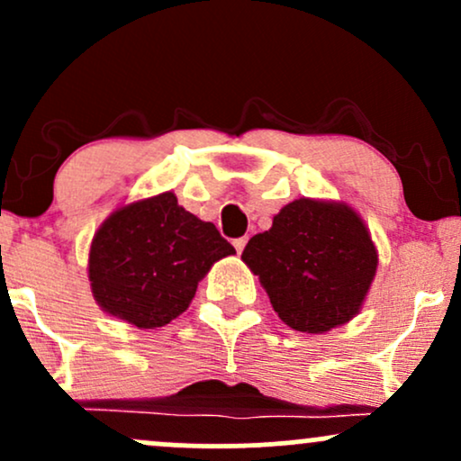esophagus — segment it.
<instances>
[{"mask_svg":"<svg viewBox=\"0 0 461 461\" xmlns=\"http://www.w3.org/2000/svg\"><path fill=\"white\" fill-rule=\"evenodd\" d=\"M245 245H247V236L236 238V240H234V247H236L238 253H242V249H245Z\"/></svg>","mask_w":461,"mask_h":461,"instance_id":"esophagus-1","label":"esophagus"}]
</instances>
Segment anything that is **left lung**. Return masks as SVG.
Wrapping results in <instances>:
<instances>
[{"label":"left lung","mask_w":461,"mask_h":461,"mask_svg":"<svg viewBox=\"0 0 461 461\" xmlns=\"http://www.w3.org/2000/svg\"><path fill=\"white\" fill-rule=\"evenodd\" d=\"M242 262L285 325L327 333L356 319L379 267L368 225L345 201L301 197L256 234Z\"/></svg>","instance_id":"obj_1"}]
</instances>
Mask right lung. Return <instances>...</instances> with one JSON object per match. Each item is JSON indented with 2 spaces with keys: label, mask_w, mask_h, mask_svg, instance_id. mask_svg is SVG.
I'll use <instances>...</instances> for the list:
<instances>
[{
  "label": "right lung",
  "mask_w": 461,
  "mask_h": 461,
  "mask_svg": "<svg viewBox=\"0 0 461 461\" xmlns=\"http://www.w3.org/2000/svg\"><path fill=\"white\" fill-rule=\"evenodd\" d=\"M234 253L212 223L167 190L105 216L88 249V282L105 314L156 330L184 314L214 262Z\"/></svg>",
  "instance_id": "right-lung-1"
}]
</instances>
